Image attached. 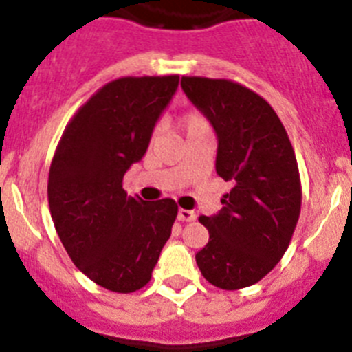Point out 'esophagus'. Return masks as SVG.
<instances>
[{
	"label": "esophagus",
	"instance_id": "obj_1",
	"mask_svg": "<svg viewBox=\"0 0 352 352\" xmlns=\"http://www.w3.org/2000/svg\"><path fill=\"white\" fill-rule=\"evenodd\" d=\"M195 217H197V214L190 210H179L178 211V220H182V222H192V220H195Z\"/></svg>",
	"mask_w": 352,
	"mask_h": 352
}]
</instances>
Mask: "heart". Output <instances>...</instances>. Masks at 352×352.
Masks as SVG:
<instances>
[{
	"label": "heart",
	"instance_id": "heart-1",
	"mask_svg": "<svg viewBox=\"0 0 352 352\" xmlns=\"http://www.w3.org/2000/svg\"><path fill=\"white\" fill-rule=\"evenodd\" d=\"M182 129L183 132H185L186 138H190V135H194V133L210 129V121L206 120V116H204L201 111L190 109V111H186V113L182 116ZM157 132L158 130H155L153 138L157 135Z\"/></svg>",
	"mask_w": 352,
	"mask_h": 352
}]
</instances>
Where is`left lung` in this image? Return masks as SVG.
<instances>
[{
	"label": "left lung",
	"mask_w": 352,
	"mask_h": 352,
	"mask_svg": "<svg viewBox=\"0 0 352 352\" xmlns=\"http://www.w3.org/2000/svg\"><path fill=\"white\" fill-rule=\"evenodd\" d=\"M182 88L213 125L217 174L232 185L219 214L199 217L210 241L195 261L214 287H248L275 268L296 229L301 210L296 155L272 105L243 84L183 76Z\"/></svg>",
	"instance_id": "obj_1"
}]
</instances>
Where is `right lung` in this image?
Listing matches in <instances>:
<instances>
[{
  "mask_svg": "<svg viewBox=\"0 0 352 352\" xmlns=\"http://www.w3.org/2000/svg\"><path fill=\"white\" fill-rule=\"evenodd\" d=\"M179 76L120 77L102 86L65 126L49 169L52 222L84 275L114 292L151 280L178 217L173 199L126 195L123 176L144 157Z\"/></svg>",
  "mask_w": 352,
  "mask_h": 352,
  "instance_id": "1",
  "label": "right lung"
}]
</instances>
